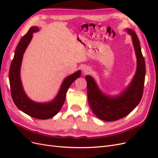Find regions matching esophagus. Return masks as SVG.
Listing matches in <instances>:
<instances>
[{"instance_id": "1", "label": "esophagus", "mask_w": 158, "mask_h": 158, "mask_svg": "<svg viewBox=\"0 0 158 158\" xmlns=\"http://www.w3.org/2000/svg\"><path fill=\"white\" fill-rule=\"evenodd\" d=\"M91 71H92V70H91V69L88 67V66H84L83 68V73L84 74H89L90 73Z\"/></svg>"}]
</instances>
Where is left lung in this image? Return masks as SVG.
I'll return each mask as SVG.
<instances>
[{
	"label": "left lung",
	"instance_id": "1",
	"mask_svg": "<svg viewBox=\"0 0 158 158\" xmlns=\"http://www.w3.org/2000/svg\"><path fill=\"white\" fill-rule=\"evenodd\" d=\"M125 31L131 36L137 63L136 73L127 87L117 95H109L100 89L92 76H85L89 106L95 115L105 121H114L126 117L139 104L142 97L146 74L144 58L136 33L131 28Z\"/></svg>",
	"mask_w": 158,
	"mask_h": 158
}]
</instances>
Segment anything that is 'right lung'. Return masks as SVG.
I'll use <instances>...</instances> for the list:
<instances>
[{
  "label": "right lung",
  "instance_id": "add662e5",
  "mask_svg": "<svg viewBox=\"0 0 158 158\" xmlns=\"http://www.w3.org/2000/svg\"><path fill=\"white\" fill-rule=\"evenodd\" d=\"M39 30V27L37 26L30 27L18 43L9 71V81L12 98L16 107L31 117L45 120L53 117L59 112L64 103L66 92L74 81L80 77L81 70H77L63 80L58 93L51 101L36 102L28 97L23 89L21 80V66L23 54L31 41L33 33Z\"/></svg>",
  "mask_w": 158,
  "mask_h": 158
}]
</instances>
